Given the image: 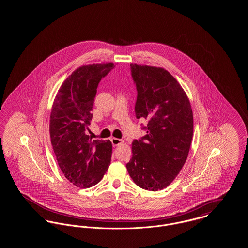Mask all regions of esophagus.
I'll use <instances>...</instances> for the list:
<instances>
[{
	"label": "esophagus",
	"instance_id": "1",
	"mask_svg": "<svg viewBox=\"0 0 248 248\" xmlns=\"http://www.w3.org/2000/svg\"><path fill=\"white\" fill-rule=\"evenodd\" d=\"M110 141H111L113 146H119V145H121V144L123 143V140H120V139H116V138H112V139L110 140Z\"/></svg>",
	"mask_w": 248,
	"mask_h": 248
}]
</instances>
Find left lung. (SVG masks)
<instances>
[{
  "instance_id": "8db88e82",
  "label": "left lung",
  "mask_w": 248,
  "mask_h": 248,
  "mask_svg": "<svg viewBox=\"0 0 248 248\" xmlns=\"http://www.w3.org/2000/svg\"><path fill=\"white\" fill-rule=\"evenodd\" d=\"M137 87L135 112L147 121V135L132 143L133 156L126 168L142 189L166 188L185 164L193 135V115L189 98L168 72L151 66L131 64Z\"/></svg>"
}]
</instances>
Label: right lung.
<instances>
[{
    "instance_id": "add662e5",
    "label": "right lung",
    "mask_w": 248,
    "mask_h": 248,
    "mask_svg": "<svg viewBox=\"0 0 248 248\" xmlns=\"http://www.w3.org/2000/svg\"><path fill=\"white\" fill-rule=\"evenodd\" d=\"M114 68L112 63L82 66L59 88L50 115V138L59 167L66 178L79 188L97 184L110 164L109 140L92 139L86 130L98 83Z\"/></svg>"
}]
</instances>
